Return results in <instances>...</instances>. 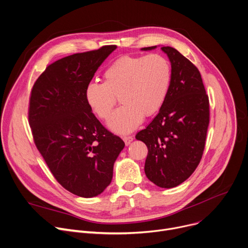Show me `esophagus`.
<instances>
[{
	"mask_svg": "<svg viewBox=\"0 0 248 248\" xmlns=\"http://www.w3.org/2000/svg\"><path fill=\"white\" fill-rule=\"evenodd\" d=\"M133 140V138L131 136H126V137H124V141L126 145H128L131 141Z\"/></svg>",
	"mask_w": 248,
	"mask_h": 248,
	"instance_id": "34e87169",
	"label": "esophagus"
}]
</instances>
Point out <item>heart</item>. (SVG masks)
I'll use <instances>...</instances> for the list:
<instances>
[{"label": "heart", "mask_w": 248, "mask_h": 248, "mask_svg": "<svg viewBox=\"0 0 248 248\" xmlns=\"http://www.w3.org/2000/svg\"><path fill=\"white\" fill-rule=\"evenodd\" d=\"M171 83V65L159 53L146 56H122L104 71V82L92 81L85 88L87 104L102 120L109 117L117 103L123 104L108 120L118 133L136 128L143 117L162 107Z\"/></svg>", "instance_id": "b5f03b06"}]
</instances>
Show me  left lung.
I'll return each instance as SVG.
<instances>
[{
    "instance_id": "8db88e82",
    "label": "left lung",
    "mask_w": 248,
    "mask_h": 248,
    "mask_svg": "<svg viewBox=\"0 0 248 248\" xmlns=\"http://www.w3.org/2000/svg\"><path fill=\"white\" fill-rule=\"evenodd\" d=\"M161 49L171 62L168 94L158 114L136 139L148 149L146 177L158 187L168 189L187 180L202 159L210 123V102L197 67L173 47Z\"/></svg>"
}]
</instances>
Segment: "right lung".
Wrapping results in <instances>:
<instances>
[{"instance_id": "right-lung-1", "label": "right lung", "mask_w": 248, "mask_h": 248, "mask_svg": "<svg viewBox=\"0 0 248 248\" xmlns=\"http://www.w3.org/2000/svg\"><path fill=\"white\" fill-rule=\"evenodd\" d=\"M116 48L104 46L53 62L31 92L29 123L35 146L56 181L83 198L98 196L109 185L114 163L124 147L85 98L87 84Z\"/></svg>"}]
</instances>
